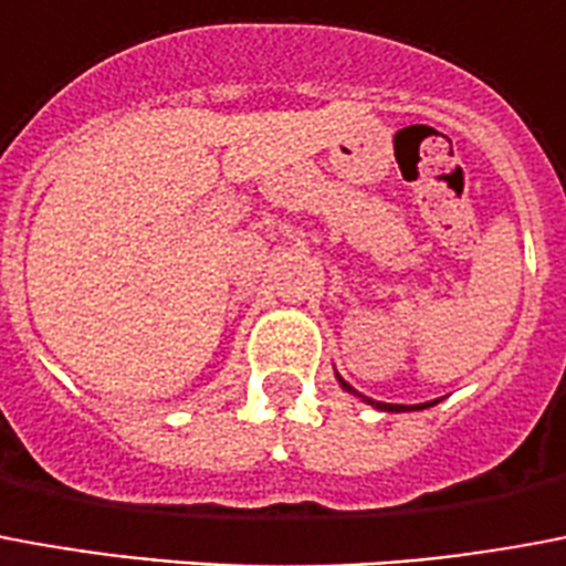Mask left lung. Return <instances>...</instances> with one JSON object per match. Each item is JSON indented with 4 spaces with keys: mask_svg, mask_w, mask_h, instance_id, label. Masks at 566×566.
Returning a JSON list of instances; mask_svg holds the SVG:
<instances>
[{
    "mask_svg": "<svg viewBox=\"0 0 566 566\" xmlns=\"http://www.w3.org/2000/svg\"><path fill=\"white\" fill-rule=\"evenodd\" d=\"M342 387L350 389L345 380H342ZM350 392H354V389H350ZM368 401H371V399H368ZM371 405H375V408H380V411H411L408 405H384V401H371ZM417 408H426V405H417Z\"/></svg>",
    "mask_w": 566,
    "mask_h": 566,
    "instance_id": "1",
    "label": "left lung"
}]
</instances>
